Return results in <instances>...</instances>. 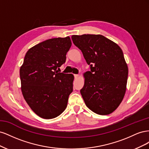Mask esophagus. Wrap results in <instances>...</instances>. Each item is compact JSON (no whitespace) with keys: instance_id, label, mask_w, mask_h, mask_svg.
I'll list each match as a JSON object with an SVG mask.
<instances>
[{"instance_id":"1","label":"esophagus","mask_w":149,"mask_h":149,"mask_svg":"<svg viewBox=\"0 0 149 149\" xmlns=\"http://www.w3.org/2000/svg\"><path fill=\"white\" fill-rule=\"evenodd\" d=\"M74 76L75 79H77L79 77V75L78 74H74Z\"/></svg>"}]
</instances>
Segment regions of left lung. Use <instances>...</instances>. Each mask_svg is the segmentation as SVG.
<instances>
[{"label":"left lung","instance_id":"8db88e82","mask_svg":"<svg viewBox=\"0 0 149 149\" xmlns=\"http://www.w3.org/2000/svg\"><path fill=\"white\" fill-rule=\"evenodd\" d=\"M91 71L84 73L80 90L86 105L100 115L114 112L124 97L128 67L118 44L101 35H72Z\"/></svg>","mask_w":149,"mask_h":149}]
</instances>
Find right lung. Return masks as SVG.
Instances as JSON below:
<instances>
[{
    "label": "right lung",
    "instance_id": "obj_1",
    "mask_svg": "<svg viewBox=\"0 0 149 149\" xmlns=\"http://www.w3.org/2000/svg\"><path fill=\"white\" fill-rule=\"evenodd\" d=\"M71 46L69 37L47 40L30 48L20 69L21 90L35 113L43 119L60 116L73 91L74 76L58 73Z\"/></svg>",
    "mask_w": 149,
    "mask_h": 149
}]
</instances>
